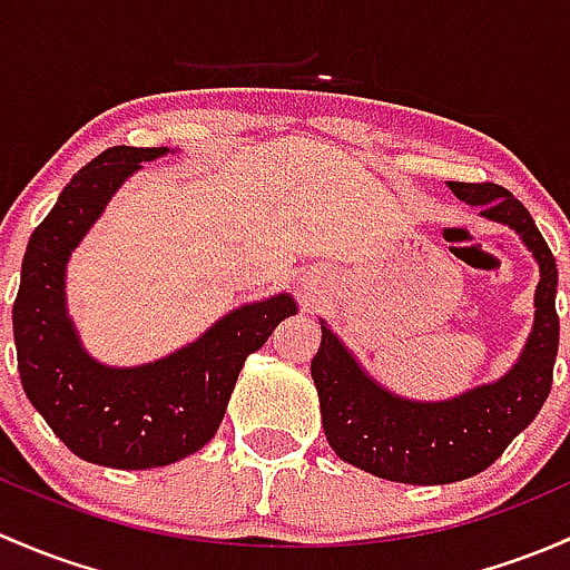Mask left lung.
<instances>
[{"label": "left lung", "mask_w": 570, "mask_h": 570, "mask_svg": "<svg viewBox=\"0 0 570 570\" xmlns=\"http://www.w3.org/2000/svg\"><path fill=\"white\" fill-rule=\"evenodd\" d=\"M448 186L463 203L480 208V216L519 233L541 268L535 321L519 362L494 384L474 386L450 401H409L362 371L354 354L321 321V348L309 365L334 453L375 478L409 485L455 483L500 459L549 397L560 343L557 263L530 210L497 184L450 180Z\"/></svg>", "instance_id": "1"}]
</instances>
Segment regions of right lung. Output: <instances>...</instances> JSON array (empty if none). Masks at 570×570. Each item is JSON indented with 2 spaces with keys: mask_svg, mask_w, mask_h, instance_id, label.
Returning a JSON list of instances; mask_svg holds the SVG:
<instances>
[{
  "mask_svg": "<svg viewBox=\"0 0 570 570\" xmlns=\"http://www.w3.org/2000/svg\"><path fill=\"white\" fill-rule=\"evenodd\" d=\"M167 154L117 145L81 167L29 238L13 304L29 403L70 453L111 469L167 466L208 444L246 356L296 313L287 293L244 304L195 343L139 367H107L87 354L66 309L68 257L126 178Z\"/></svg>",
  "mask_w": 570,
  "mask_h": 570,
  "instance_id": "1",
  "label": "right lung"
}]
</instances>
